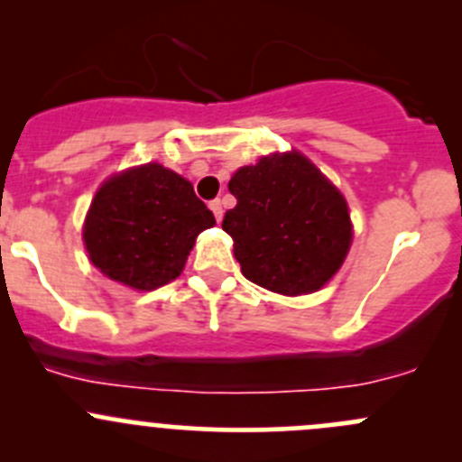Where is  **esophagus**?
I'll return each mask as SVG.
<instances>
[{
    "mask_svg": "<svg viewBox=\"0 0 462 462\" xmlns=\"http://www.w3.org/2000/svg\"><path fill=\"white\" fill-rule=\"evenodd\" d=\"M209 209H212V212H214V217H217V221H221V218H223V203L218 201V199H217V201L209 203Z\"/></svg>",
    "mask_w": 462,
    "mask_h": 462,
    "instance_id": "34e87169",
    "label": "esophagus"
}]
</instances>
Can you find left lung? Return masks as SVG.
<instances>
[{"label":"left lung","instance_id":"1","mask_svg":"<svg viewBox=\"0 0 462 462\" xmlns=\"http://www.w3.org/2000/svg\"><path fill=\"white\" fill-rule=\"evenodd\" d=\"M236 205L223 217L245 279L279 295L315 292L353 239L342 192L300 152L273 153L235 171Z\"/></svg>","mask_w":462,"mask_h":462}]
</instances>
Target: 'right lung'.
Wrapping results in <instances>:
<instances>
[{"label": "right lung", "mask_w": 462, "mask_h": 462, "mask_svg": "<svg viewBox=\"0 0 462 462\" xmlns=\"http://www.w3.org/2000/svg\"><path fill=\"white\" fill-rule=\"evenodd\" d=\"M214 223L189 180L147 162L102 183L82 239L102 274L134 291H153L183 273L197 236Z\"/></svg>", "instance_id": "1"}]
</instances>
